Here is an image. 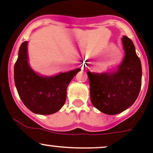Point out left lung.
Returning <instances> with one entry per match:
<instances>
[{"mask_svg":"<svg viewBox=\"0 0 153 153\" xmlns=\"http://www.w3.org/2000/svg\"><path fill=\"white\" fill-rule=\"evenodd\" d=\"M125 55L116 72L91 73L88 72L91 100L95 108L107 115L121 113L134 104L142 82L140 59L133 41L122 38Z\"/></svg>","mask_w":153,"mask_h":153,"instance_id":"8db88e82","label":"left lung"}]
</instances>
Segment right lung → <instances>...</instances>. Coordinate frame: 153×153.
<instances>
[{
    "mask_svg": "<svg viewBox=\"0 0 153 153\" xmlns=\"http://www.w3.org/2000/svg\"><path fill=\"white\" fill-rule=\"evenodd\" d=\"M27 45V41L21 44L14 65V81L19 96L24 105L34 113L53 114L65 104L67 87L81 68L55 76H41L29 66Z\"/></svg>",
    "mask_w": 153,
    "mask_h": 153,
    "instance_id": "1",
    "label": "right lung"
}]
</instances>
